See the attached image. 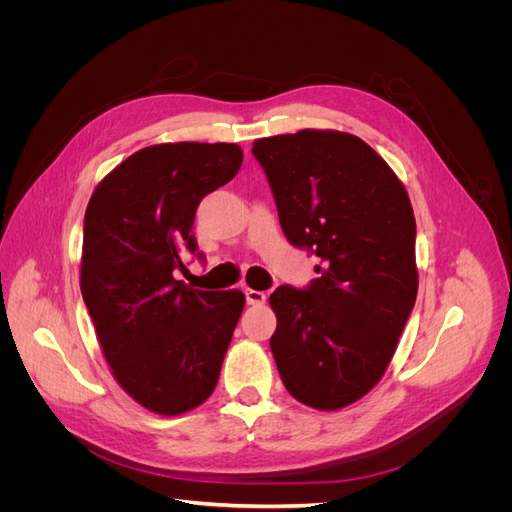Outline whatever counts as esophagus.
Instances as JSON below:
<instances>
[{"label": "esophagus", "instance_id": "esophagus-1", "mask_svg": "<svg viewBox=\"0 0 512 512\" xmlns=\"http://www.w3.org/2000/svg\"><path fill=\"white\" fill-rule=\"evenodd\" d=\"M245 297H247V303H250V305H265V301H267V294L265 292H262V290H252V288L245 290Z\"/></svg>", "mask_w": 512, "mask_h": 512}]
</instances>
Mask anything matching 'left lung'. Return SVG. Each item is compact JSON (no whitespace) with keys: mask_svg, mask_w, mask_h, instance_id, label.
I'll list each match as a JSON object with an SVG mask.
<instances>
[{"mask_svg":"<svg viewBox=\"0 0 512 512\" xmlns=\"http://www.w3.org/2000/svg\"><path fill=\"white\" fill-rule=\"evenodd\" d=\"M286 239L322 265L307 290L280 286L271 352L288 393L316 410L365 397L389 367L418 290L416 222L404 183L359 136L258 138Z\"/></svg>","mask_w":512,"mask_h":512,"instance_id":"8db88e82","label":"left lung"}]
</instances>
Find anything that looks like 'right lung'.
I'll list each match as a JSON object with an SVG mask.
<instances>
[{
    "label": "right lung",
    "instance_id": "add662e5",
    "mask_svg": "<svg viewBox=\"0 0 512 512\" xmlns=\"http://www.w3.org/2000/svg\"><path fill=\"white\" fill-rule=\"evenodd\" d=\"M235 143H162L115 166L89 198L81 292L117 384L136 404L177 416L209 399L245 307L241 290L175 280L196 252L194 215L239 173Z\"/></svg>",
    "mask_w": 512,
    "mask_h": 512
}]
</instances>
